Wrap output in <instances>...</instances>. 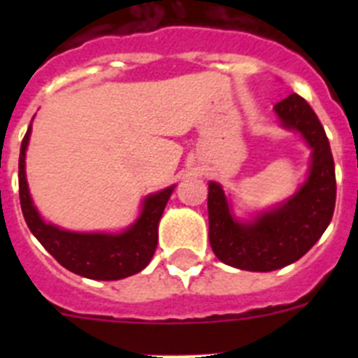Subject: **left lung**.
Wrapping results in <instances>:
<instances>
[{
  "label": "left lung",
  "instance_id": "obj_1",
  "mask_svg": "<svg viewBox=\"0 0 358 358\" xmlns=\"http://www.w3.org/2000/svg\"><path fill=\"white\" fill-rule=\"evenodd\" d=\"M274 113L281 127L297 132L312 150L308 173L296 194L240 220L222 186L208 182L211 249L226 265L252 273H271L299 260L321 238L335 210L334 156L312 107L292 93L274 106Z\"/></svg>",
  "mask_w": 358,
  "mask_h": 358
}]
</instances>
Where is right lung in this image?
<instances>
[{
  "label": "right lung",
  "instance_id": "add662e5",
  "mask_svg": "<svg viewBox=\"0 0 358 358\" xmlns=\"http://www.w3.org/2000/svg\"><path fill=\"white\" fill-rule=\"evenodd\" d=\"M34 120V118H31ZM31 123L19 152V199L28 227L62 267L90 280H123L150 264L157 248V226L176 185L150 194L134 222L120 233H80L46 222L31 201L27 181V148Z\"/></svg>",
  "mask_w": 358,
  "mask_h": 358
}]
</instances>
